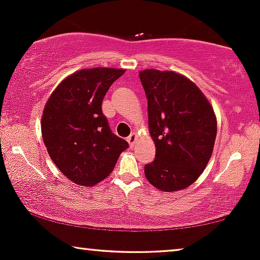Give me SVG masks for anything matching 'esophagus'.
Wrapping results in <instances>:
<instances>
[{"label":"esophagus","instance_id":"obj_1","mask_svg":"<svg viewBox=\"0 0 260 260\" xmlns=\"http://www.w3.org/2000/svg\"><path fill=\"white\" fill-rule=\"evenodd\" d=\"M136 138H137V135H136V134H135V133H133V134H131V135H130V136L126 138L127 143H129V145H130V147H131V148H133V147H134V144H135V141H136Z\"/></svg>","mask_w":260,"mask_h":260}]
</instances>
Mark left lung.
Returning <instances> with one entry per match:
<instances>
[{"mask_svg":"<svg viewBox=\"0 0 260 260\" xmlns=\"http://www.w3.org/2000/svg\"><path fill=\"white\" fill-rule=\"evenodd\" d=\"M140 79L156 147L155 159L144 166L145 177L159 190L184 189L199 179L211 158L215 113L200 88L182 74L144 70Z\"/></svg>","mask_w":260,"mask_h":260,"instance_id":"8db88e82","label":"left lung"}]
</instances>
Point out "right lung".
Masks as SVG:
<instances>
[{"mask_svg": "<svg viewBox=\"0 0 260 260\" xmlns=\"http://www.w3.org/2000/svg\"><path fill=\"white\" fill-rule=\"evenodd\" d=\"M124 70H80L58 85L41 118L42 140L63 175L79 186H94L115 168L126 141L110 129L102 111L106 92Z\"/></svg>", "mask_w": 260, "mask_h": 260, "instance_id": "obj_1", "label": "right lung"}]
</instances>
